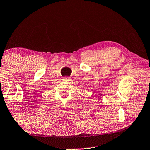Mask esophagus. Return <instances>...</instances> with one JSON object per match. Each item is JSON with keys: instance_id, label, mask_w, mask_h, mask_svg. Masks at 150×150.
<instances>
[{"instance_id": "esophagus-1", "label": "esophagus", "mask_w": 150, "mask_h": 150, "mask_svg": "<svg viewBox=\"0 0 150 150\" xmlns=\"http://www.w3.org/2000/svg\"><path fill=\"white\" fill-rule=\"evenodd\" d=\"M63 80H64V81H70V79H69L68 77H65L63 78Z\"/></svg>"}]
</instances>
